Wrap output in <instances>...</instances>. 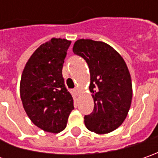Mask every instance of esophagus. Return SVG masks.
I'll list each match as a JSON object with an SVG mask.
<instances>
[{
	"mask_svg": "<svg viewBox=\"0 0 158 158\" xmlns=\"http://www.w3.org/2000/svg\"><path fill=\"white\" fill-rule=\"evenodd\" d=\"M74 92L76 93V94H78V93H79V89H77V88L75 89H74Z\"/></svg>",
	"mask_w": 158,
	"mask_h": 158,
	"instance_id": "1",
	"label": "esophagus"
}]
</instances>
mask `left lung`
<instances>
[{"instance_id": "1", "label": "left lung", "mask_w": 158, "mask_h": 158, "mask_svg": "<svg viewBox=\"0 0 158 158\" xmlns=\"http://www.w3.org/2000/svg\"><path fill=\"white\" fill-rule=\"evenodd\" d=\"M73 52L86 60L90 73L94 109L84 116V124L99 135L115 130L127 117L133 96L127 64L116 50L101 41L78 40Z\"/></svg>"}]
</instances>
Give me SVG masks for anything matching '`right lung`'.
Returning <instances> with one entry per match:
<instances>
[{
  "mask_svg": "<svg viewBox=\"0 0 158 158\" xmlns=\"http://www.w3.org/2000/svg\"><path fill=\"white\" fill-rule=\"evenodd\" d=\"M70 44L64 39H52L42 44L28 60L22 74L23 106L33 124L49 133L64 130L74 109L73 98L62 77Z\"/></svg>",
  "mask_w": 158,
  "mask_h": 158,
  "instance_id": "right-lung-1",
  "label": "right lung"
}]
</instances>
